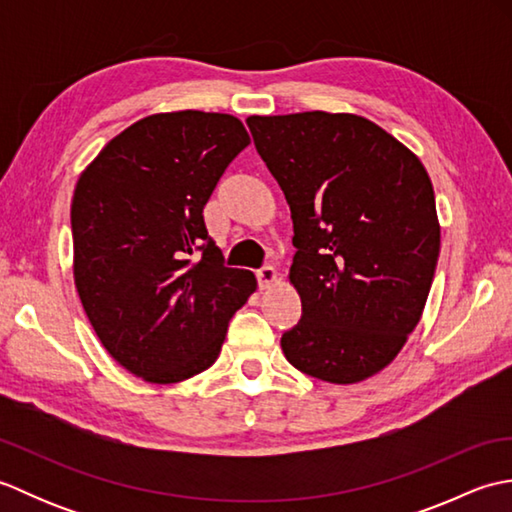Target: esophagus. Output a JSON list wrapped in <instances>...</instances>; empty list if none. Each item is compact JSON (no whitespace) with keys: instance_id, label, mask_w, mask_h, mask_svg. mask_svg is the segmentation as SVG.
<instances>
[{"instance_id":"obj_1","label":"esophagus","mask_w":512,"mask_h":512,"mask_svg":"<svg viewBox=\"0 0 512 512\" xmlns=\"http://www.w3.org/2000/svg\"><path fill=\"white\" fill-rule=\"evenodd\" d=\"M257 281H259V288L273 286L277 281V270L273 266H262L257 270Z\"/></svg>"}]
</instances>
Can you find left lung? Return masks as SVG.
Segmentation results:
<instances>
[{"label": "left lung", "instance_id": "left-lung-1", "mask_svg": "<svg viewBox=\"0 0 512 512\" xmlns=\"http://www.w3.org/2000/svg\"><path fill=\"white\" fill-rule=\"evenodd\" d=\"M257 154L290 204V281L301 319L281 334L299 372L350 385L394 361L427 303L440 255L422 162L354 114L250 116Z\"/></svg>", "mask_w": 512, "mask_h": 512}]
</instances>
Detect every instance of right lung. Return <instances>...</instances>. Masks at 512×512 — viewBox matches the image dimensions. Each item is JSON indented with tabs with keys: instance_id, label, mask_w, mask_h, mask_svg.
<instances>
[{
	"instance_id": "obj_1",
	"label": "right lung",
	"mask_w": 512,
	"mask_h": 512,
	"mask_svg": "<svg viewBox=\"0 0 512 512\" xmlns=\"http://www.w3.org/2000/svg\"><path fill=\"white\" fill-rule=\"evenodd\" d=\"M228 114H154L81 173L72 198L74 284L103 347L149 383H180L220 356L228 321L257 288L224 266L204 204L248 147Z\"/></svg>"
}]
</instances>
